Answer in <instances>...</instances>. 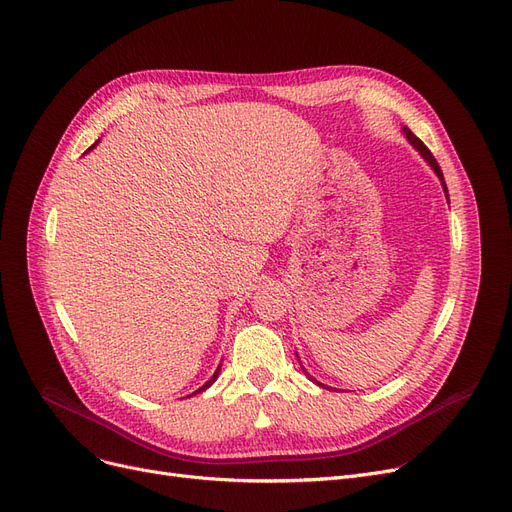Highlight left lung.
Wrapping results in <instances>:
<instances>
[{"instance_id": "obj_1", "label": "left lung", "mask_w": 512, "mask_h": 512, "mask_svg": "<svg viewBox=\"0 0 512 512\" xmlns=\"http://www.w3.org/2000/svg\"><path fill=\"white\" fill-rule=\"evenodd\" d=\"M402 129H404V136L408 138V142H410V144H412V146H414V148H416V150L420 152V157H422V159H425V161H427V163L431 165V169H433V171H435V175L439 177V182H441V186H443V192H446V196H448V188H446V182H443V173H441V169H439V165H437L435 157H433V154H431V150H429V148H427L425 144H422V142H420V140H418V138L414 136V133H412V131H410L408 127H402ZM448 198H450V196H448ZM299 362H301V360H299ZM301 368H303V366H301ZM303 372L307 374V379H309V381H314L316 385L324 387V385H322L320 381H316V379H314V376H311V374H309V372H307L305 368H303ZM326 389H328V387H326Z\"/></svg>"}]
</instances>
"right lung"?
<instances>
[{
  "label": "right lung",
  "instance_id": "1",
  "mask_svg": "<svg viewBox=\"0 0 512 512\" xmlns=\"http://www.w3.org/2000/svg\"><path fill=\"white\" fill-rule=\"evenodd\" d=\"M96 144H98V142H96ZM96 144H94V146H96ZM94 146H92V148H94ZM92 148H90V150H92ZM219 368H221V364H219V366H217V370H215V372H213V376H211V379H209V381H207V383H205V385H203V387H198V389H196V391H194V393H203V391H205V389H209V387H211V385H213V383H215V381H217V376H219ZM194 393H192V395H194ZM192 395H188V397H192Z\"/></svg>",
  "mask_w": 512,
  "mask_h": 512
}]
</instances>
